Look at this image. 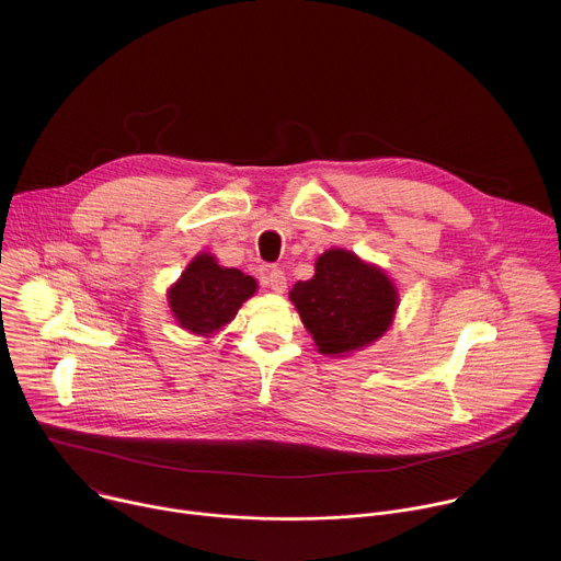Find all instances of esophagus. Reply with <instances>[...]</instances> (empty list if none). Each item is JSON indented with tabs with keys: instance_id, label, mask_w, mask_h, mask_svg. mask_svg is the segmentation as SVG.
I'll return each instance as SVG.
<instances>
[{
	"instance_id": "obj_1",
	"label": "esophagus",
	"mask_w": 561,
	"mask_h": 561,
	"mask_svg": "<svg viewBox=\"0 0 561 561\" xmlns=\"http://www.w3.org/2000/svg\"><path fill=\"white\" fill-rule=\"evenodd\" d=\"M267 285L270 289H274L276 294H283L287 289V278H285V272L280 267H272L267 272Z\"/></svg>"
}]
</instances>
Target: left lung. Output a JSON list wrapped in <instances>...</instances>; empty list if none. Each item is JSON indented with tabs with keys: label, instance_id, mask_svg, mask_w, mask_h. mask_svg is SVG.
Instances as JSON below:
<instances>
[{
	"label": "left lung",
	"instance_id": "left-lung-1",
	"mask_svg": "<svg viewBox=\"0 0 561 561\" xmlns=\"http://www.w3.org/2000/svg\"><path fill=\"white\" fill-rule=\"evenodd\" d=\"M289 298L324 355L368 346L383 335L397 309L388 276L346 250H327L316 263V276L298 280Z\"/></svg>",
	"mask_w": 561,
	"mask_h": 561
}]
</instances>
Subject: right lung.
Returning <instances> with one entry per match:
<instances>
[{
	"label": "right lung",
	"mask_w": 561,
	"mask_h": 561,
	"mask_svg": "<svg viewBox=\"0 0 561 561\" xmlns=\"http://www.w3.org/2000/svg\"><path fill=\"white\" fill-rule=\"evenodd\" d=\"M254 291L252 276L217 265L210 254H199L169 289V305L184 329L208 335L228 324Z\"/></svg>",
	"instance_id": "right-lung-1"
}]
</instances>
